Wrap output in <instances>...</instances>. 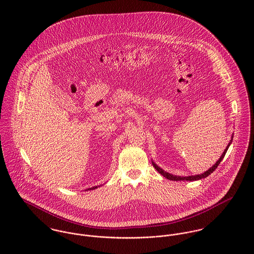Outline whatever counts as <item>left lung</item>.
I'll return each mask as SVG.
<instances>
[{
	"mask_svg": "<svg viewBox=\"0 0 254 254\" xmlns=\"http://www.w3.org/2000/svg\"><path fill=\"white\" fill-rule=\"evenodd\" d=\"M231 143H232V140H231V142H230V144L227 145V147H226V149L224 150V152H223V154L221 155V157L219 158V160H218L217 162L209 169V170H207L206 172H204V173H202V174H200V175H195V176H189V177H177V176H173V175H171V174H169V173H167V172H164L160 167H158L155 163H153L152 162V165L154 166V168L163 176V177H165L166 179H168V180H172V181H195V180H199V179H203V178H206L207 176H209L216 168L218 167V165L220 164V162H221V160L224 158V156H225V154H226V152H227V150H228V148H229V146L231 145Z\"/></svg>",
	"mask_w": 254,
	"mask_h": 254,
	"instance_id": "8db88e82",
	"label": "left lung"
}]
</instances>
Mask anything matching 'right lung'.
Masks as SVG:
<instances>
[{
  "label": "right lung",
  "mask_w": 254,
  "mask_h": 254,
  "mask_svg": "<svg viewBox=\"0 0 254 254\" xmlns=\"http://www.w3.org/2000/svg\"><path fill=\"white\" fill-rule=\"evenodd\" d=\"M98 187H93V188H90V189H88V190H94V189H97Z\"/></svg>",
  "instance_id": "add662e5"
}]
</instances>
